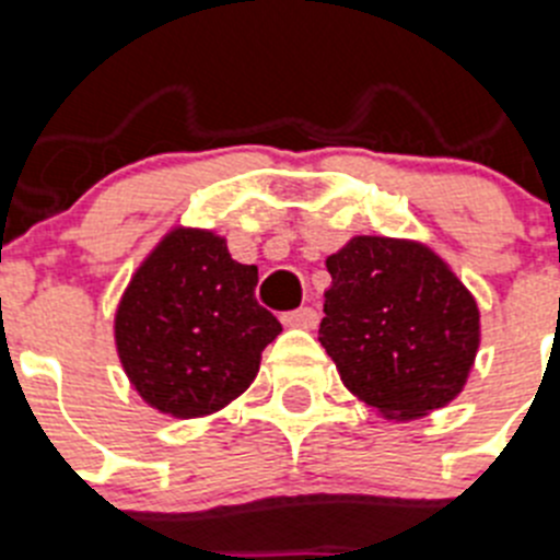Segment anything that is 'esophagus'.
Returning <instances> with one entry per match:
<instances>
[{
	"label": "esophagus",
	"instance_id": "1",
	"mask_svg": "<svg viewBox=\"0 0 560 560\" xmlns=\"http://www.w3.org/2000/svg\"><path fill=\"white\" fill-rule=\"evenodd\" d=\"M316 323H319V314H316V308H311V305H303V308L296 311H285L283 314V325H289V328H314Z\"/></svg>",
	"mask_w": 560,
	"mask_h": 560
}]
</instances>
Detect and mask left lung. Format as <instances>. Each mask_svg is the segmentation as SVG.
Masks as SVG:
<instances>
[{"instance_id": "obj_1", "label": "left lung", "mask_w": 560, "mask_h": 560, "mask_svg": "<svg viewBox=\"0 0 560 560\" xmlns=\"http://www.w3.org/2000/svg\"><path fill=\"white\" fill-rule=\"evenodd\" d=\"M319 341L345 387L387 418H420L463 389L479 348V311L427 246L353 237L328 257Z\"/></svg>"}]
</instances>
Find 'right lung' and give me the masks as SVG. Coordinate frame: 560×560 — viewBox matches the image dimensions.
I'll return each instance as SVG.
<instances>
[{
	"mask_svg": "<svg viewBox=\"0 0 560 560\" xmlns=\"http://www.w3.org/2000/svg\"><path fill=\"white\" fill-rule=\"evenodd\" d=\"M255 285V266L232 260L212 232L176 230L151 252L114 323L122 368L151 407L199 418L249 387L283 330Z\"/></svg>",
	"mask_w": 560,
	"mask_h": 560,
	"instance_id": "right-lung-1",
	"label": "right lung"
}]
</instances>
